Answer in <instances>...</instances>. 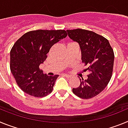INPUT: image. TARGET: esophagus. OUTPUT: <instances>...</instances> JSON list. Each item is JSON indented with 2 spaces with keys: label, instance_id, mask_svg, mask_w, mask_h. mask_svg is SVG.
I'll use <instances>...</instances> for the list:
<instances>
[{
  "label": "esophagus",
  "instance_id": "esophagus-1",
  "mask_svg": "<svg viewBox=\"0 0 128 128\" xmlns=\"http://www.w3.org/2000/svg\"><path fill=\"white\" fill-rule=\"evenodd\" d=\"M65 77H66V78H71V76L70 75V74H65Z\"/></svg>",
  "mask_w": 128,
  "mask_h": 128
}]
</instances>
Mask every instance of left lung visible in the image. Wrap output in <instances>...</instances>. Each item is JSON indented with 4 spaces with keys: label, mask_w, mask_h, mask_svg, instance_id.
Instances as JSON below:
<instances>
[{
    "label": "left lung",
    "mask_w": 128,
    "mask_h": 128,
    "mask_svg": "<svg viewBox=\"0 0 128 128\" xmlns=\"http://www.w3.org/2000/svg\"><path fill=\"white\" fill-rule=\"evenodd\" d=\"M71 40L76 42L81 52V60L88 66L86 80L80 79V84L72 88L73 93L82 99H90L100 94L110 81L113 72L114 53L104 37L82 29L66 30Z\"/></svg>",
    "instance_id": "1"
}]
</instances>
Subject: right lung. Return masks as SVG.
<instances>
[{
    "instance_id": "add662e5",
    "label": "right lung",
    "mask_w": 128,
    "mask_h": 128,
    "mask_svg": "<svg viewBox=\"0 0 128 128\" xmlns=\"http://www.w3.org/2000/svg\"><path fill=\"white\" fill-rule=\"evenodd\" d=\"M67 36L65 30H36L26 32L16 42L10 52V69L25 93L43 98L52 91L58 75L43 74L40 65L55 44Z\"/></svg>"
}]
</instances>
